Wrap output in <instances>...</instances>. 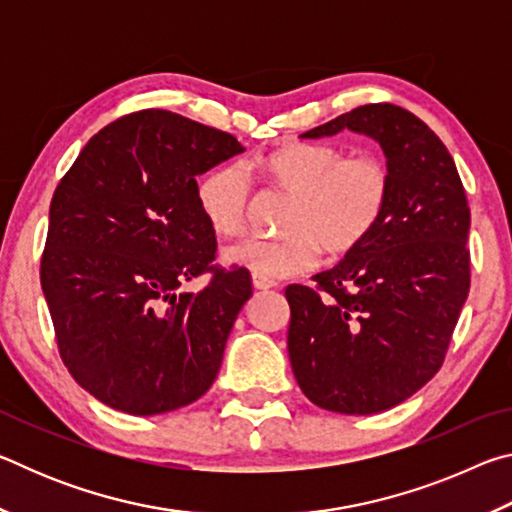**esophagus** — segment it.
Listing matches in <instances>:
<instances>
[{
	"label": "esophagus",
	"mask_w": 512,
	"mask_h": 512,
	"mask_svg": "<svg viewBox=\"0 0 512 512\" xmlns=\"http://www.w3.org/2000/svg\"><path fill=\"white\" fill-rule=\"evenodd\" d=\"M253 284H255V289H259V291L277 287L275 280H268V277H262V275H253Z\"/></svg>",
	"instance_id": "obj_1"
}]
</instances>
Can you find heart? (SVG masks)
I'll list each match as a JSON object with an SVG mask.
<instances>
[{"mask_svg":"<svg viewBox=\"0 0 512 512\" xmlns=\"http://www.w3.org/2000/svg\"><path fill=\"white\" fill-rule=\"evenodd\" d=\"M268 183L291 194L277 237H246L223 248V264L277 280L316 264L320 246L345 255L366 239L386 210L391 176L370 153L345 158L339 146L289 144L253 162ZM196 201L216 235L244 228L250 178L241 164H221L201 178Z\"/></svg>","mask_w":512,"mask_h":512,"instance_id":"heart-1","label":"heart"}]
</instances>
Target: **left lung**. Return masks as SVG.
<instances>
[{
    "mask_svg": "<svg viewBox=\"0 0 512 512\" xmlns=\"http://www.w3.org/2000/svg\"><path fill=\"white\" fill-rule=\"evenodd\" d=\"M348 128L375 140L391 176L375 230L339 264L289 284V359L320 409H393L443 366L470 291V207L454 158L431 128L393 103L359 106L302 133Z\"/></svg>",
    "mask_w": 512,
    "mask_h": 512,
    "instance_id": "left-lung-1",
    "label": "left lung"
}]
</instances>
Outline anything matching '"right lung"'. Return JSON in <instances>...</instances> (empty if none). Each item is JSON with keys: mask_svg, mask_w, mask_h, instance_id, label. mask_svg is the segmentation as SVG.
<instances>
[{"mask_svg": "<svg viewBox=\"0 0 512 512\" xmlns=\"http://www.w3.org/2000/svg\"><path fill=\"white\" fill-rule=\"evenodd\" d=\"M235 137L169 110L112 121L83 146L49 207L40 282L69 375L131 415L176 411L207 393L253 296L244 268L214 270V230L196 176L244 153Z\"/></svg>", "mask_w": 512, "mask_h": 512, "instance_id": "right-lung-1", "label": "right lung"}]
</instances>
